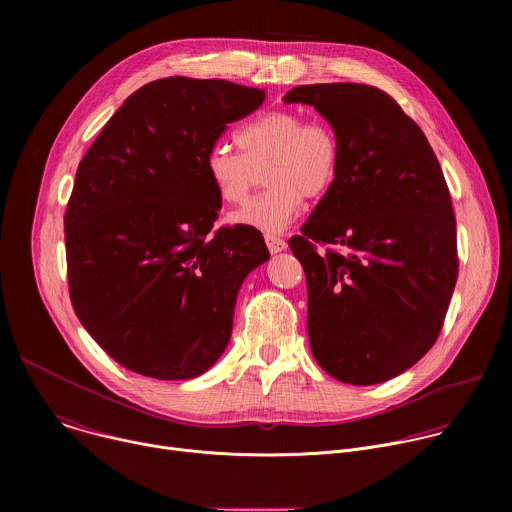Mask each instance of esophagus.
Returning a JSON list of instances; mask_svg holds the SVG:
<instances>
[{"label": "esophagus", "mask_w": 512, "mask_h": 512, "mask_svg": "<svg viewBox=\"0 0 512 512\" xmlns=\"http://www.w3.org/2000/svg\"><path fill=\"white\" fill-rule=\"evenodd\" d=\"M265 243H267V249H269L271 253H279V251H283V249L287 247V243H285L281 237L271 235V233L265 235Z\"/></svg>", "instance_id": "1"}]
</instances>
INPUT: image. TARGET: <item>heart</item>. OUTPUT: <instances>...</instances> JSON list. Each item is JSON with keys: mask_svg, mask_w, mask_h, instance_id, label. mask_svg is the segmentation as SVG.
Listing matches in <instances>:
<instances>
[{"mask_svg": "<svg viewBox=\"0 0 512 512\" xmlns=\"http://www.w3.org/2000/svg\"><path fill=\"white\" fill-rule=\"evenodd\" d=\"M241 152L214 143L206 174L223 202L241 204L265 170L269 188L249 200L233 223L267 233L283 231L304 208V198L326 194L340 168V139L334 127L300 111H267L237 131Z\"/></svg>", "mask_w": 512, "mask_h": 512, "instance_id": "obj_1", "label": "heart"}]
</instances>
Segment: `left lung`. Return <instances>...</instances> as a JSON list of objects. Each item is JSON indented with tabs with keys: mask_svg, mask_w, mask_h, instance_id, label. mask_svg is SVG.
<instances>
[{
	"mask_svg": "<svg viewBox=\"0 0 512 512\" xmlns=\"http://www.w3.org/2000/svg\"><path fill=\"white\" fill-rule=\"evenodd\" d=\"M283 101L314 105L340 139L332 188L289 239L306 271L312 354L342 383L389 381L435 344L456 287L444 172L419 125L377 87L302 85Z\"/></svg>",
	"mask_w": 512,
	"mask_h": 512,
	"instance_id": "8db88e82",
	"label": "left lung"
}]
</instances>
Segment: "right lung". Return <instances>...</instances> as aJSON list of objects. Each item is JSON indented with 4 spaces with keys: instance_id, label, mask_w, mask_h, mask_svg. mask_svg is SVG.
Returning a JSON list of instances; mask_svg holds the SVG:
<instances>
[{
    "instance_id": "obj_1",
    "label": "right lung",
    "mask_w": 512,
    "mask_h": 512,
    "mask_svg": "<svg viewBox=\"0 0 512 512\" xmlns=\"http://www.w3.org/2000/svg\"><path fill=\"white\" fill-rule=\"evenodd\" d=\"M265 91L221 79L143 85L79 164L64 214L68 291L121 367L162 381L206 373L231 340L243 279L269 251L247 225L212 229L223 200L206 154Z\"/></svg>"
}]
</instances>
